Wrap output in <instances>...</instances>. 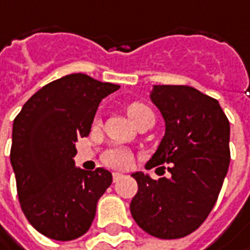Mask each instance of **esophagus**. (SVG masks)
Wrapping results in <instances>:
<instances>
[{
	"label": "esophagus",
	"mask_w": 250,
	"mask_h": 250,
	"mask_svg": "<svg viewBox=\"0 0 250 250\" xmlns=\"http://www.w3.org/2000/svg\"><path fill=\"white\" fill-rule=\"evenodd\" d=\"M112 176H113V182H119V180L123 178V175H122V173H119V172H113V175H112Z\"/></svg>",
	"instance_id": "esophagus-1"
}]
</instances>
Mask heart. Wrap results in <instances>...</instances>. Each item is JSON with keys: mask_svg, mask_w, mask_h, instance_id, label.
Listing matches in <instances>:
<instances>
[{"mask_svg": "<svg viewBox=\"0 0 250 250\" xmlns=\"http://www.w3.org/2000/svg\"><path fill=\"white\" fill-rule=\"evenodd\" d=\"M127 114L130 117V120L136 125L138 120H141L143 117H146L148 114H152V110L144 104L140 102H133L127 106ZM102 161L104 165L116 169H125L131 165V154L128 151H125L123 148L119 146H112L107 148L102 155Z\"/></svg>", "mask_w": 250, "mask_h": 250, "instance_id": "heart-1", "label": "heart"}]
</instances>
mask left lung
<instances>
[{"mask_svg": "<svg viewBox=\"0 0 250 250\" xmlns=\"http://www.w3.org/2000/svg\"><path fill=\"white\" fill-rule=\"evenodd\" d=\"M151 101L167 130L148 164H168L170 176L133 173L138 191L130 211L146 233L178 239L196 231L218 199L231 161L229 122L214 98L188 85H155Z\"/></svg>", "mask_w": 250, "mask_h": 250, "instance_id": "left-lung-1", "label": "left lung"}]
</instances>
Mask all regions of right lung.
<instances>
[{
  "label": "right lung",
  "mask_w": 250,
  "mask_h": 250,
  "mask_svg": "<svg viewBox=\"0 0 250 250\" xmlns=\"http://www.w3.org/2000/svg\"><path fill=\"white\" fill-rule=\"evenodd\" d=\"M119 88L85 74L65 75L35 93L14 120L11 164L21 208L50 239L72 241L86 232L112 183L107 169H78L72 158L101 101Z\"/></svg>",
  "instance_id": "right-lung-1"
}]
</instances>
